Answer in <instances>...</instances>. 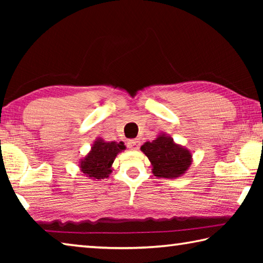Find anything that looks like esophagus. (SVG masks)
Here are the masks:
<instances>
[{
    "mask_svg": "<svg viewBox=\"0 0 263 263\" xmlns=\"http://www.w3.org/2000/svg\"><path fill=\"white\" fill-rule=\"evenodd\" d=\"M127 147L133 149V151L139 149V147H140V141L138 140V139H131V140H128V141H127Z\"/></svg>",
    "mask_w": 263,
    "mask_h": 263,
    "instance_id": "esophagus-1",
    "label": "esophagus"
}]
</instances>
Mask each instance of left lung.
I'll return each instance as SVG.
<instances>
[{
	"instance_id": "obj_1",
	"label": "left lung",
	"mask_w": 263,
	"mask_h": 263,
	"mask_svg": "<svg viewBox=\"0 0 263 263\" xmlns=\"http://www.w3.org/2000/svg\"><path fill=\"white\" fill-rule=\"evenodd\" d=\"M140 149L148 158L153 175L157 177L177 179L185 174L193 163V153L163 132L153 141H146Z\"/></svg>"
}]
</instances>
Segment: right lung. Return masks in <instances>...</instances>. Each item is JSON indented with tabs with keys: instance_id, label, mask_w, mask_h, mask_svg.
<instances>
[{
	"instance_id": "add662e5",
	"label": "right lung",
	"mask_w": 263,
	"mask_h": 263,
	"mask_svg": "<svg viewBox=\"0 0 263 263\" xmlns=\"http://www.w3.org/2000/svg\"><path fill=\"white\" fill-rule=\"evenodd\" d=\"M125 148L123 141H105L102 138H96L89 153L80 159V171L88 179L96 181L108 179L114 171L112 163L116 157Z\"/></svg>"
}]
</instances>
